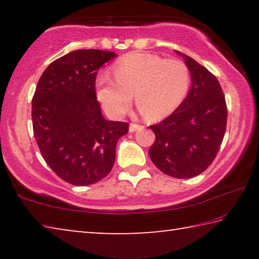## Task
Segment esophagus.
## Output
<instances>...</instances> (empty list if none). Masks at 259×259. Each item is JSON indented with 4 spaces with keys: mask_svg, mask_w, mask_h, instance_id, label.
I'll list each match as a JSON object with an SVG mask.
<instances>
[{
    "mask_svg": "<svg viewBox=\"0 0 259 259\" xmlns=\"http://www.w3.org/2000/svg\"><path fill=\"white\" fill-rule=\"evenodd\" d=\"M144 126L140 125V124H137V123H130V126H129V131L130 133H135V131H137L139 129H143Z\"/></svg>",
    "mask_w": 259,
    "mask_h": 259,
    "instance_id": "1",
    "label": "esophagus"
}]
</instances>
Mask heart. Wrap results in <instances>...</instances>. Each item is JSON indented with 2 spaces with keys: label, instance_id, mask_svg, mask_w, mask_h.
Instances as JSON below:
<instances>
[{
  "label": "heart",
  "instance_id": "b5f03b06",
  "mask_svg": "<svg viewBox=\"0 0 259 259\" xmlns=\"http://www.w3.org/2000/svg\"><path fill=\"white\" fill-rule=\"evenodd\" d=\"M113 71L115 80L102 74L96 81L97 99L112 117L124 115L133 94L148 119L169 115L182 104L191 83L190 68L184 61L153 54L126 55L116 61Z\"/></svg>",
  "mask_w": 259,
  "mask_h": 259
}]
</instances>
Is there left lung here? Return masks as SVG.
Instances as JSON below:
<instances>
[{
	"instance_id": "obj_1",
	"label": "left lung",
	"mask_w": 259,
	"mask_h": 259,
	"mask_svg": "<svg viewBox=\"0 0 259 259\" xmlns=\"http://www.w3.org/2000/svg\"><path fill=\"white\" fill-rule=\"evenodd\" d=\"M190 68L192 87L171 115L151 125L155 142L148 154L170 177L187 179L212 163L226 131L227 107L222 87L212 73L177 51Z\"/></svg>"
}]
</instances>
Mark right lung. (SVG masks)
I'll use <instances>...</instances> for the list:
<instances>
[{"mask_svg":"<svg viewBox=\"0 0 259 259\" xmlns=\"http://www.w3.org/2000/svg\"><path fill=\"white\" fill-rule=\"evenodd\" d=\"M116 55L76 50L47 67L32 99L34 137L43 159L59 178L88 186L111 172L116 144L129 123L107 121L96 96L98 69Z\"/></svg>","mask_w":259,"mask_h":259,"instance_id":"obj_1","label":"right lung"}]
</instances>
